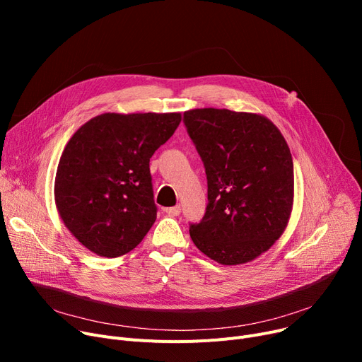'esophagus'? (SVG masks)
Masks as SVG:
<instances>
[{
  "mask_svg": "<svg viewBox=\"0 0 362 362\" xmlns=\"http://www.w3.org/2000/svg\"><path fill=\"white\" fill-rule=\"evenodd\" d=\"M168 216H179L180 214V206L176 205V206H170V208H165L164 210Z\"/></svg>",
  "mask_w": 362,
  "mask_h": 362,
  "instance_id": "34e87169",
  "label": "esophagus"
}]
</instances>
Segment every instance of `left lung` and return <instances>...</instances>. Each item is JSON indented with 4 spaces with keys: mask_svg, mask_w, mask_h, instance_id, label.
Returning <instances> with one entry per match:
<instances>
[{
    "mask_svg": "<svg viewBox=\"0 0 362 362\" xmlns=\"http://www.w3.org/2000/svg\"><path fill=\"white\" fill-rule=\"evenodd\" d=\"M183 122L205 167L208 205L191 238L208 258L238 265L269 251L293 208L292 154L277 126L255 112L185 111Z\"/></svg>",
    "mask_w": 362,
    "mask_h": 362,
    "instance_id": "left-lung-1",
    "label": "left lung"
}]
</instances>
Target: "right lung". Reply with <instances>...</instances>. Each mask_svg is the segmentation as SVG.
<instances>
[{"label":"right lung","mask_w":362,"mask_h":362,"mask_svg":"<svg viewBox=\"0 0 362 362\" xmlns=\"http://www.w3.org/2000/svg\"><path fill=\"white\" fill-rule=\"evenodd\" d=\"M180 112H104L74 132L57 167L55 206L90 252L116 258L141 243L157 218L149 158Z\"/></svg>","instance_id":"1"}]
</instances>
